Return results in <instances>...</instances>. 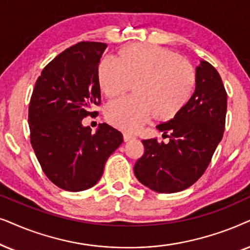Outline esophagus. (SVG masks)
Returning <instances> with one entry per match:
<instances>
[{
  "instance_id": "34e87169",
  "label": "esophagus",
  "mask_w": 250,
  "mask_h": 250,
  "mask_svg": "<svg viewBox=\"0 0 250 250\" xmlns=\"http://www.w3.org/2000/svg\"><path fill=\"white\" fill-rule=\"evenodd\" d=\"M132 138H134V136L132 135L128 134V132H123V139H125V142L130 141V139H132Z\"/></svg>"
}]
</instances>
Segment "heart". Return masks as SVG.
I'll return each instance as SVG.
<instances>
[{
	"instance_id": "b5f03b06",
	"label": "heart",
	"mask_w": 250,
	"mask_h": 250,
	"mask_svg": "<svg viewBox=\"0 0 250 250\" xmlns=\"http://www.w3.org/2000/svg\"><path fill=\"white\" fill-rule=\"evenodd\" d=\"M103 59L98 81L106 97L116 98L132 85L134 98L108 104L106 120L122 130L132 131L152 116L159 121L175 118L191 99L197 82L193 66L164 46L130 44Z\"/></svg>"
}]
</instances>
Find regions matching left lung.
I'll use <instances>...</instances> for the list:
<instances>
[{
  "label": "left lung",
  "instance_id": "obj_1",
  "mask_svg": "<svg viewBox=\"0 0 250 250\" xmlns=\"http://www.w3.org/2000/svg\"><path fill=\"white\" fill-rule=\"evenodd\" d=\"M226 105L228 94L218 72L201 62L191 99L174 119L156 127L169 142L142 141L144 154L134 167L138 181L159 193L179 192L194 184L208 168L224 134Z\"/></svg>",
  "mask_w": 250,
  "mask_h": 250
}]
</instances>
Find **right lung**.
<instances>
[{"mask_svg": "<svg viewBox=\"0 0 250 250\" xmlns=\"http://www.w3.org/2000/svg\"><path fill=\"white\" fill-rule=\"evenodd\" d=\"M106 46L90 41L69 46L43 68L33 89L31 144L46 177L65 191L92 188L123 142L121 132L106 123L95 134L82 125L102 103L98 66Z\"/></svg>", "mask_w": 250, "mask_h": 250, "instance_id": "obj_1", "label": "right lung"}]
</instances>
